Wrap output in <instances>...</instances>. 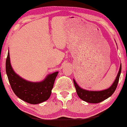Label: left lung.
<instances>
[{
    "mask_svg": "<svg viewBox=\"0 0 127 127\" xmlns=\"http://www.w3.org/2000/svg\"><path fill=\"white\" fill-rule=\"evenodd\" d=\"M121 71H122V64H120V68L117 76L110 87L101 91H90L82 88L77 84L75 79H73L76 90L77 95L83 101L90 103H99L104 101L110 97L114 93L118 86L119 77H120Z\"/></svg>",
    "mask_w": 127,
    "mask_h": 127,
    "instance_id": "left-lung-1",
    "label": "left lung"
}]
</instances>
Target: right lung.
<instances>
[{
  "instance_id": "add662e5",
  "label": "right lung",
  "mask_w": 127,
  "mask_h": 127,
  "mask_svg": "<svg viewBox=\"0 0 127 127\" xmlns=\"http://www.w3.org/2000/svg\"><path fill=\"white\" fill-rule=\"evenodd\" d=\"M5 70L9 84L14 94L23 101L31 104L43 103L50 98L59 72L49 74L39 82H32L18 75L11 66L9 50L5 63Z\"/></svg>"
}]
</instances>
